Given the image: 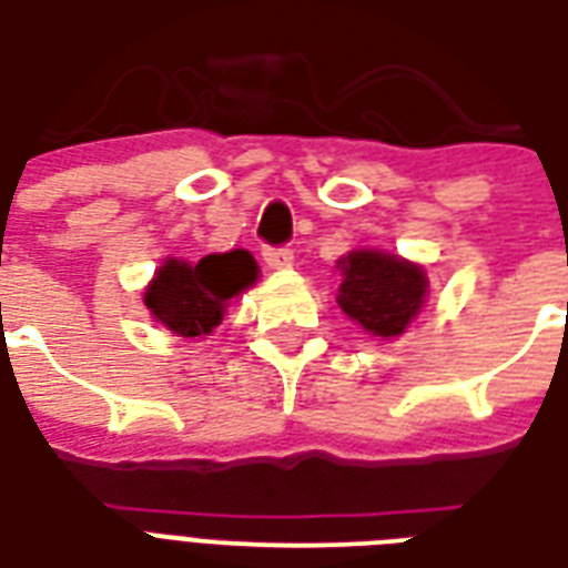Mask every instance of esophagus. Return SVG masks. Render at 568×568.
Listing matches in <instances>:
<instances>
[{
	"label": "esophagus",
	"mask_w": 568,
	"mask_h": 568,
	"mask_svg": "<svg viewBox=\"0 0 568 568\" xmlns=\"http://www.w3.org/2000/svg\"><path fill=\"white\" fill-rule=\"evenodd\" d=\"M263 260H266L268 268H287V266H293V251H290V248H266V251H263Z\"/></svg>",
	"instance_id": "obj_1"
}]
</instances>
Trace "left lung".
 <instances>
[{"label":"left lung","instance_id":"1","mask_svg":"<svg viewBox=\"0 0 568 568\" xmlns=\"http://www.w3.org/2000/svg\"><path fill=\"white\" fill-rule=\"evenodd\" d=\"M338 305L377 338H395L425 305V268L383 251H349L341 260Z\"/></svg>","mask_w":568,"mask_h":568}]
</instances>
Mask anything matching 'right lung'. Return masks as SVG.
I'll return each instance as SVG.
<instances>
[{
  "label": "right lung",
  "mask_w": 568,
  "mask_h": 568,
  "mask_svg": "<svg viewBox=\"0 0 568 568\" xmlns=\"http://www.w3.org/2000/svg\"><path fill=\"white\" fill-rule=\"evenodd\" d=\"M257 260L248 251L206 254L197 263L170 257L146 287L152 317L182 338H200L219 326L227 302L257 281Z\"/></svg>",
  "instance_id": "add662e5"
}]
</instances>
